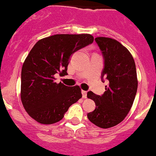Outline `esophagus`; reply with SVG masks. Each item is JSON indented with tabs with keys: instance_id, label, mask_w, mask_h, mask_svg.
Instances as JSON below:
<instances>
[{
	"instance_id": "esophagus-1",
	"label": "esophagus",
	"mask_w": 156,
	"mask_h": 156,
	"mask_svg": "<svg viewBox=\"0 0 156 156\" xmlns=\"http://www.w3.org/2000/svg\"><path fill=\"white\" fill-rule=\"evenodd\" d=\"M82 98H86V97H87V92L85 91V90H82Z\"/></svg>"
}]
</instances>
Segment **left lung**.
<instances>
[{
  "mask_svg": "<svg viewBox=\"0 0 156 156\" xmlns=\"http://www.w3.org/2000/svg\"><path fill=\"white\" fill-rule=\"evenodd\" d=\"M95 41L104 58L101 81L106 79L108 85L101 96L87 93L96 105L87 117L98 127L108 129L121 122L133 106L138 86L136 70L129 50L118 41L107 37H97Z\"/></svg>",
  "mask_w": 156,
  "mask_h": 156,
  "instance_id": "obj_1",
  "label": "left lung"
}]
</instances>
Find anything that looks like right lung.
I'll list each match as a JSON object with an SVG mask.
<instances>
[{
  "label": "right lung",
  "instance_id": "right-lung-1",
  "mask_svg": "<svg viewBox=\"0 0 156 156\" xmlns=\"http://www.w3.org/2000/svg\"><path fill=\"white\" fill-rule=\"evenodd\" d=\"M93 42L90 34H60L34 45L22 66L20 98L28 115L37 122H58L70 105L82 98L79 86L57 83L55 74L66 75L70 56Z\"/></svg>",
  "mask_w": 156,
  "mask_h": 156
}]
</instances>
